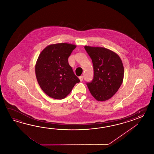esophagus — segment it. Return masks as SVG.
<instances>
[{"mask_svg": "<svg viewBox=\"0 0 154 154\" xmlns=\"http://www.w3.org/2000/svg\"><path fill=\"white\" fill-rule=\"evenodd\" d=\"M79 80H80V82H82V80H83V77H82V76H79Z\"/></svg>", "mask_w": 154, "mask_h": 154, "instance_id": "34e87169", "label": "esophagus"}]
</instances>
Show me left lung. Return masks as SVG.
Returning a JSON list of instances; mask_svg holds the SVG:
<instances>
[{"instance_id":"left-lung-1","label":"left lung","mask_w":154,"mask_h":154,"mask_svg":"<svg viewBox=\"0 0 154 154\" xmlns=\"http://www.w3.org/2000/svg\"><path fill=\"white\" fill-rule=\"evenodd\" d=\"M91 58L94 75L87 83L92 96L98 101L108 100L121 86L124 78V67L119 56L104 47L85 46Z\"/></svg>"}]
</instances>
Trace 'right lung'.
I'll use <instances>...</instances> for the list:
<instances>
[{
	"mask_svg": "<svg viewBox=\"0 0 154 154\" xmlns=\"http://www.w3.org/2000/svg\"><path fill=\"white\" fill-rule=\"evenodd\" d=\"M76 46L67 43L47 46L35 65L36 78L43 91L50 97L63 99L80 82L69 66L68 58Z\"/></svg>",
	"mask_w": 154,
	"mask_h": 154,
	"instance_id": "add662e5",
	"label": "right lung"
}]
</instances>
